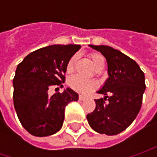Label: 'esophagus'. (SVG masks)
Here are the masks:
<instances>
[{"instance_id": "1", "label": "esophagus", "mask_w": 157, "mask_h": 157, "mask_svg": "<svg viewBox=\"0 0 157 157\" xmlns=\"http://www.w3.org/2000/svg\"><path fill=\"white\" fill-rule=\"evenodd\" d=\"M78 99H79V100H86V96H84V95H79V96H78Z\"/></svg>"}]
</instances>
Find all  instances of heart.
I'll return each mask as SVG.
<instances>
[{
  "label": "heart",
  "mask_w": 157,
  "mask_h": 157,
  "mask_svg": "<svg viewBox=\"0 0 157 157\" xmlns=\"http://www.w3.org/2000/svg\"><path fill=\"white\" fill-rule=\"evenodd\" d=\"M90 59H91V62L93 63L94 67L96 70L101 68V67H104L105 59L100 53H92L90 55ZM76 61H77V56L76 55L72 56L70 58V60L67 63V65H66V71L67 72L70 73L73 71ZM69 84L71 87L73 88L74 90L79 92V93H82V94H86L88 92L94 90V88L97 86L96 82H94V80L86 79V78H83L81 77H79V76L73 77L70 80Z\"/></svg>",
  "instance_id": "obj_1"
}]
</instances>
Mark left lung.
<instances>
[{
  "instance_id": "8db88e82",
  "label": "left lung",
  "mask_w": 157,
  "mask_h": 157,
  "mask_svg": "<svg viewBox=\"0 0 157 157\" xmlns=\"http://www.w3.org/2000/svg\"><path fill=\"white\" fill-rule=\"evenodd\" d=\"M89 46L105 57L108 78L97 91L105 95L104 99L94 100L96 107L86 119L94 131L118 135L131 125L140 112L146 88L144 73L135 60L118 50L106 45ZM108 93L111 96H107Z\"/></svg>"
}]
</instances>
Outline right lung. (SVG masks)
<instances>
[{"label": "right lung", "mask_w": 157, "mask_h": 157, "mask_svg": "<svg viewBox=\"0 0 157 157\" xmlns=\"http://www.w3.org/2000/svg\"><path fill=\"white\" fill-rule=\"evenodd\" d=\"M80 48L77 44L44 47L17 65L13 79L14 105L22 127L32 136L56 134L63 126L65 106L78 100V94L71 88L52 96L48 90L63 87L67 63Z\"/></svg>", "instance_id": "right-lung-1"}]
</instances>
